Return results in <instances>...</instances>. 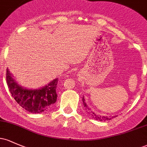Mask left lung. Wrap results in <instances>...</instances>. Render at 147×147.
<instances>
[{"instance_id": "obj_1", "label": "left lung", "mask_w": 147, "mask_h": 147, "mask_svg": "<svg viewBox=\"0 0 147 147\" xmlns=\"http://www.w3.org/2000/svg\"><path fill=\"white\" fill-rule=\"evenodd\" d=\"M84 98V97L83 96V98H82V101H83V104H84V106L85 109H86V112H88L90 115H91V117H93V119H96V120H98V121H106V120H111V119L114 118V117H116L115 116H114V117H105V116H100V115H98L97 114H96V113L93 112V111H92L91 109L87 106L86 103L85 102Z\"/></svg>"}]
</instances>
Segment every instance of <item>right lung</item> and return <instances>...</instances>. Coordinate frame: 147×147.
<instances>
[{"label":"right lung","mask_w":147,"mask_h":147,"mask_svg":"<svg viewBox=\"0 0 147 147\" xmlns=\"http://www.w3.org/2000/svg\"><path fill=\"white\" fill-rule=\"evenodd\" d=\"M58 78L38 89H28L19 85L8 69L6 70V82L9 92L19 105L33 114H39L51 108L56 102V89Z\"/></svg>","instance_id":"right-lung-1"}]
</instances>
